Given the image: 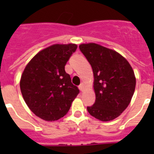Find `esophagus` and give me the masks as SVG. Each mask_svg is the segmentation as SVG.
<instances>
[{
  "mask_svg": "<svg viewBox=\"0 0 154 154\" xmlns=\"http://www.w3.org/2000/svg\"><path fill=\"white\" fill-rule=\"evenodd\" d=\"M79 89L81 91H83L85 89V85L84 84H81L79 85Z\"/></svg>",
  "mask_w": 154,
  "mask_h": 154,
  "instance_id": "obj_1",
  "label": "esophagus"
}]
</instances>
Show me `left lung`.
<instances>
[{
    "label": "left lung",
    "instance_id": "obj_1",
    "mask_svg": "<svg viewBox=\"0 0 154 154\" xmlns=\"http://www.w3.org/2000/svg\"><path fill=\"white\" fill-rule=\"evenodd\" d=\"M91 65L96 101L87 107L89 114L101 122L117 118L128 107L136 86V77L125 58L113 49L96 43L79 45Z\"/></svg>",
    "mask_w": 154,
    "mask_h": 154
}]
</instances>
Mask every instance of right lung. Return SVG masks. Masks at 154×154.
<instances>
[{"mask_svg":"<svg viewBox=\"0 0 154 154\" xmlns=\"http://www.w3.org/2000/svg\"><path fill=\"white\" fill-rule=\"evenodd\" d=\"M76 44H55L37 53L25 66L20 81L23 98L37 117L47 122L63 117L79 89L71 82L65 66Z\"/></svg>","mask_w":154,"mask_h":154,"instance_id":"1","label":"right lung"}]
</instances>
